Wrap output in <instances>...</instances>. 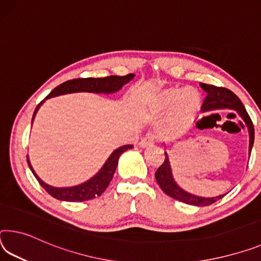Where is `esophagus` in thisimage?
I'll list each match as a JSON object with an SVG mask.
<instances>
[{
    "instance_id": "1",
    "label": "esophagus",
    "mask_w": 261,
    "mask_h": 261,
    "mask_svg": "<svg viewBox=\"0 0 261 261\" xmlns=\"http://www.w3.org/2000/svg\"><path fill=\"white\" fill-rule=\"evenodd\" d=\"M153 143H154V138H153V136H147V137L143 138L142 140H140L139 146L140 147H147V146H151Z\"/></svg>"
}]
</instances>
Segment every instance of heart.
Segmentation results:
<instances>
[{
	"instance_id": "1",
	"label": "heart",
	"mask_w": 261,
	"mask_h": 261,
	"mask_svg": "<svg viewBox=\"0 0 261 261\" xmlns=\"http://www.w3.org/2000/svg\"><path fill=\"white\" fill-rule=\"evenodd\" d=\"M171 105L169 115V131L180 132L187 127L200 110L201 97L195 89L186 88L184 90L169 89L163 93L156 101L158 108L164 109Z\"/></svg>"
}]
</instances>
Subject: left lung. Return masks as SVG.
<instances>
[{"label": "left lung", "instance_id": "obj_1", "mask_svg": "<svg viewBox=\"0 0 261 261\" xmlns=\"http://www.w3.org/2000/svg\"><path fill=\"white\" fill-rule=\"evenodd\" d=\"M200 86L206 93V97L203 101V105H202V108H201L202 111H210V110H217V109H231V110L237 111L238 115L244 119V122L246 123L247 129H249V135H250L249 152L251 154L252 146H253V142H254V127H253V123H252L250 116L245 109V107H244L242 101L239 100V97L234 93L231 92L230 89L224 88V87H216V86L206 85V84H200ZM165 155H166L165 161L155 172V180L166 195L175 198L177 201L184 202V203L197 205V206L210 205L215 203L216 201L221 200L222 197L225 196V194H222V195H218L215 197H202V196H196L194 195V194L186 192V190L181 188L180 186H177L175 180L173 179L172 168H171V165H169V159L166 152H165Z\"/></svg>", "mask_w": 261, "mask_h": 261}]
</instances>
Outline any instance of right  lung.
Segmentation results:
<instances>
[{
	"mask_svg": "<svg viewBox=\"0 0 261 261\" xmlns=\"http://www.w3.org/2000/svg\"><path fill=\"white\" fill-rule=\"evenodd\" d=\"M135 74H127L125 76H117V75H110L106 77H81V79H73V80H68L64 82V84L56 87L55 89L49 93L45 100L47 98L59 96V95L65 94H71V93H80V92H88V93H96V94H111L118 92L124 85H126L127 82H130L134 79ZM41 101L32 116V122H34L35 116L38 111L39 107L43 105L44 101ZM134 145H124L111 153L110 156L103 165L102 168L98 171L96 174L93 177H90L88 181H86L84 184H80L77 186H73V187H53L45 184L40 177L36 174L34 168H32L30 161H29L28 156V164L29 167L34 173L36 179L38 180L39 185L43 187L49 195L53 196L57 200L60 201H67V202H84L92 200V198L100 196L101 194L105 192L108 187L111 179H113L114 173L117 167L119 155L123 152H125L129 148H132Z\"/></svg>",
	"mask_w": 261,
	"mask_h": 261,
	"instance_id": "1",
	"label": "right lung"
}]
</instances>
